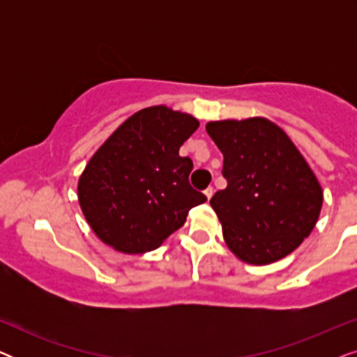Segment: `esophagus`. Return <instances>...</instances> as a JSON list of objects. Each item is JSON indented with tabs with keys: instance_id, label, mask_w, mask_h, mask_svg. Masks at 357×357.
I'll return each instance as SVG.
<instances>
[{
	"instance_id": "esophagus-1",
	"label": "esophagus",
	"mask_w": 357,
	"mask_h": 357,
	"mask_svg": "<svg viewBox=\"0 0 357 357\" xmlns=\"http://www.w3.org/2000/svg\"><path fill=\"white\" fill-rule=\"evenodd\" d=\"M213 193H214V190H213V187H208L206 190H204V195H206V198H208V199H211V197H213Z\"/></svg>"
}]
</instances>
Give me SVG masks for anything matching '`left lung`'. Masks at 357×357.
Masks as SVG:
<instances>
[{
	"instance_id": "1",
	"label": "left lung",
	"mask_w": 357,
	"mask_h": 357,
	"mask_svg": "<svg viewBox=\"0 0 357 357\" xmlns=\"http://www.w3.org/2000/svg\"><path fill=\"white\" fill-rule=\"evenodd\" d=\"M208 135L224 155L227 187L211 206L234 255L250 265L278 261L309 237L324 193L309 164L273 121H209Z\"/></svg>"
}]
</instances>
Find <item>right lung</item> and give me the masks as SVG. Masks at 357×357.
<instances>
[{
	"instance_id": "add662e5",
	"label": "right lung",
	"mask_w": 357,
	"mask_h": 357,
	"mask_svg": "<svg viewBox=\"0 0 357 357\" xmlns=\"http://www.w3.org/2000/svg\"><path fill=\"white\" fill-rule=\"evenodd\" d=\"M198 126L188 114L148 107L97 149L79 177L77 198L102 242L125 253L151 252L206 202L188 182L192 159L178 155Z\"/></svg>"
}]
</instances>
